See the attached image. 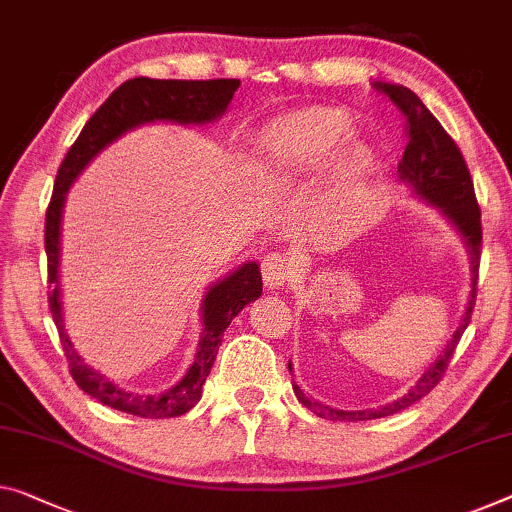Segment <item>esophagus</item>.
I'll return each mask as SVG.
<instances>
[{"mask_svg":"<svg viewBox=\"0 0 512 512\" xmlns=\"http://www.w3.org/2000/svg\"><path fill=\"white\" fill-rule=\"evenodd\" d=\"M293 277V263L281 254H270L263 261V281L270 290H279Z\"/></svg>","mask_w":512,"mask_h":512,"instance_id":"esophagus-1","label":"esophagus"}]
</instances>
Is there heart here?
<instances>
[{
	"instance_id": "1",
	"label": "heart",
	"mask_w": 512,
	"mask_h": 512,
	"mask_svg": "<svg viewBox=\"0 0 512 512\" xmlns=\"http://www.w3.org/2000/svg\"><path fill=\"white\" fill-rule=\"evenodd\" d=\"M355 123L341 109L309 107L281 116L258 135L254 176L272 196H293L325 176L332 192V226L366 194L377 171L375 153L350 141Z\"/></svg>"
}]
</instances>
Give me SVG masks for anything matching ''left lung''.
Returning a JSON list of instances; mask_svg holds the SVG:
<instances>
[{"mask_svg": "<svg viewBox=\"0 0 512 512\" xmlns=\"http://www.w3.org/2000/svg\"><path fill=\"white\" fill-rule=\"evenodd\" d=\"M384 96H389L393 105H396L405 116V135L407 146L403 153V160L398 164V178L400 183L407 185L414 196H419L421 201L430 203L432 208L442 212L444 219L453 226L462 238L469 254L471 265V290H469V302L462 313V320L453 336L448 338L446 348L442 350L432 364L423 371V375L416 380L414 387L405 393L403 398L393 400L389 405L377 407V410H334V407L322 405L318 400H311L304 396V391L293 382V391L297 400L304 407L322 416V419L332 421H368V419H382V416L396 414L405 407L414 405L416 400L437 387L442 375L446 373L448 361H451L455 345H458L460 336L465 334V329L471 320V311L476 304V281H478V261H481V247H483V231H481V208L476 203L474 194V180L469 176L467 162L462 157L460 148L455 146V141L448 137V132L442 128L435 116L430 114V109L416 98V93L400 84H377ZM288 371H293V364L288 361Z\"/></svg>", "mask_w": 512, "mask_h": 512, "instance_id": "obj_1", "label": "left lung"}]
</instances>
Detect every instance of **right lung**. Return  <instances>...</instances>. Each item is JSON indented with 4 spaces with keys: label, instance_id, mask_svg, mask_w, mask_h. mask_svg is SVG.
<instances>
[{
    "label": "right lung",
    "instance_id": "obj_1",
    "mask_svg": "<svg viewBox=\"0 0 512 512\" xmlns=\"http://www.w3.org/2000/svg\"><path fill=\"white\" fill-rule=\"evenodd\" d=\"M240 80H151V77H135L123 82L112 96L102 102L100 109L91 116L70 146L64 162H61L57 180H54L52 201L45 215V251H47V279H50V311L54 325L59 329L61 345H64L70 375L84 393L100 400L102 405L125 414L144 416V419H171L190 412L201 400V389L210 375V368L217 359L222 336L231 320L263 293V279L256 261H247L219 281L212 283L201 300L203 332L196 348L194 364L187 368L183 380L174 387L155 396L132 393L121 389L109 377L77 355L73 341L64 325V304H61V222H64V206L70 185L82 174L93 157L112 141L123 137L125 132L146 123H178V125H206L222 119L229 109L233 93L238 91Z\"/></svg>",
    "mask_w": 512,
    "mask_h": 512
}]
</instances>
